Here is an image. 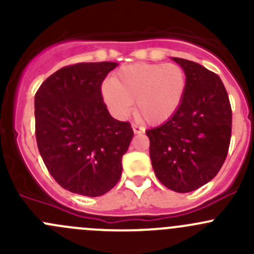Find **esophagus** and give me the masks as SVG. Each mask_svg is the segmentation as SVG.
<instances>
[{"label":"esophagus","mask_w":254,"mask_h":254,"mask_svg":"<svg viewBox=\"0 0 254 254\" xmlns=\"http://www.w3.org/2000/svg\"><path fill=\"white\" fill-rule=\"evenodd\" d=\"M132 128H133V132H134V134H140V133H143L142 128L138 127L137 125H132Z\"/></svg>","instance_id":"obj_1"}]
</instances>
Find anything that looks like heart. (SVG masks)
I'll use <instances>...</instances> for the list:
<instances>
[{
  "mask_svg": "<svg viewBox=\"0 0 254 254\" xmlns=\"http://www.w3.org/2000/svg\"><path fill=\"white\" fill-rule=\"evenodd\" d=\"M187 90V75L177 64L135 63L120 67L102 85V97L120 119L137 106L147 124L160 125L177 112Z\"/></svg>",
  "mask_w": 254,
  "mask_h": 254,
  "instance_id": "b5f03b06",
  "label": "heart"
}]
</instances>
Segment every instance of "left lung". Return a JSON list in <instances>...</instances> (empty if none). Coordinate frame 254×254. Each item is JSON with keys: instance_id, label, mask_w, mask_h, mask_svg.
Segmentation results:
<instances>
[{"instance_id": "1", "label": "left lung", "mask_w": 254, "mask_h": 254, "mask_svg": "<svg viewBox=\"0 0 254 254\" xmlns=\"http://www.w3.org/2000/svg\"><path fill=\"white\" fill-rule=\"evenodd\" d=\"M173 60L187 75L184 99L165 124L145 133L159 182L173 191L190 192L220 172L230 147L232 110L218 75L195 62Z\"/></svg>"}]
</instances>
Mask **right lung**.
<instances>
[{
    "label": "right lung",
    "instance_id": "1",
    "mask_svg": "<svg viewBox=\"0 0 254 254\" xmlns=\"http://www.w3.org/2000/svg\"><path fill=\"white\" fill-rule=\"evenodd\" d=\"M116 66L111 62L64 66L36 92L42 159L55 182L75 194L101 196L121 178L133 129L109 114L101 94L102 81Z\"/></svg>",
    "mask_w": 254,
    "mask_h": 254
}]
</instances>
